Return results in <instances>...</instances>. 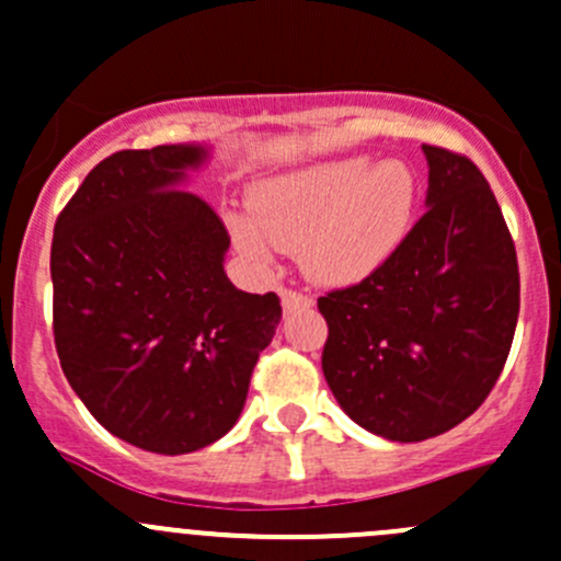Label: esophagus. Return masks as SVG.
Segmentation results:
<instances>
[{
  "instance_id": "1",
  "label": "esophagus",
  "mask_w": 561,
  "mask_h": 561,
  "mask_svg": "<svg viewBox=\"0 0 561 561\" xmlns=\"http://www.w3.org/2000/svg\"><path fill=\"white\" fill-rule=\"evenodd\" d=\"M312 307V298L305 296V293L298 290H282V310L293 312V310H307Z\"/></svg>"
}]
</instances>
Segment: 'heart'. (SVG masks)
<instances>
[{
  "instance_id": "heart-1",
  "label": "heart",
  "mask_w": 561,
  "mask_h": 561,
  "mask_svg": "<svg viewBox=\"0 0 561 561\" xmlns=\"http://www.w3.org/2000/svg\"><path fill=\"white\" fill-rule=\"evenodd\" d=\"M415 207V176L401 160L345 154L268 176L251 191V213H232L240 249L268 263L276 245L298 249L310 276L348 285L399 249Z\"/></svg>"
}]
</instances>
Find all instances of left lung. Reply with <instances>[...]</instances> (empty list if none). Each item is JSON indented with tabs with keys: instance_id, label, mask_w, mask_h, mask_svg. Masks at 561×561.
I'll use <instances>...</instances> for the list:
<instances>
[{
	"instance_id": "1",
	"label": "left lung",
	"mask_w": 561,
	"mask_h": 561,
	"mask_svg": "<svg viewBox=\"0 0 561 561\" xmlns=\"http://www.w3.org/2000/svg\"><path fill=\"white\" fill-rule=\"evenodd\" d=\"M426 213L359 285L318 298L321 368L340 410L392 443L473 415L504 370L520 276L493 191L462 154L423 146Z\"/></svg>"
}]
</instances>
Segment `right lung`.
<instances>
[{"mask_svg":"<svg viewBox=\"0 0 561 561\" xmlns=\"http://www.w3.org/2000/svg\"><path fill=\"white\" fill-rule=\"evenodd\" d=\"M207 144L124 149L71 196L51 238L55 345L93 417L180 457L238 423L251 370L282 321L276 293L238 290L229 234L185 191Z\"/></svg>","mask_w":561,"mask_h":561,"instance_id":"1","label":"right lung"}]
</instances>
